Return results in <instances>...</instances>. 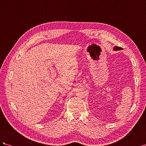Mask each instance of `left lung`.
Instances as JSON below:
<instances>
[{
	"label": "left lung",
	"instance_id": "8db88e82",
	"mask_svg": "<svg viewBox=\"0 0 146 146\" xmlns=\"http://www.w3.org/2000/svg\"><path fill=\"white\" fill-rule=\"evenodd\" d=\"M123 50V48L121 47H118V46H114L113 47V50L114 51H118V50Z\"/></svg>",
	"mask_w": 146,
	"mask_h": 146
}]
</instances>
